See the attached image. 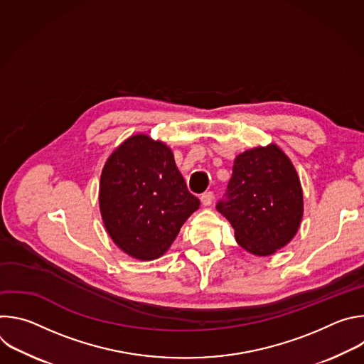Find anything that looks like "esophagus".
Wrapping results in <instances>:
<instances>
[{"mask_svg":"<svg viewBox=\"0 0 364 364\" xmlns=\"http://www.w3.org/2000/svg\"><path fill=\"white\" fill-rule=\"evenodd\" d=\"M213 198H215V196L212 191H205L200 196V201L203 205H210L213 203Z\"/></svg>","mask_w":364,"mask_h":364,"instance_id":"obj_1","label":"esophagus"}]
</instances>
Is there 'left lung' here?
<instances>
[{"instance_id":"8db88e82","label":"left lung","mask_w":364,"mask_h":364,"mask_svg":"<svg viewBox=\"0 0 364 364\" xmlns=\"http://www.w3.org/2000/svg\"><path fill=\"white\" fill-rule=\"evenodd\" d=\"M226 197L216 205L235 229L237 243L256 256H269L298 232L304 200L299 177L275 144L239 154Z\"/></svg>"}]
</instances>
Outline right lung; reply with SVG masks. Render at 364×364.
Instances as JSON below:
<instances>
[{"label":"right lung","instance_id":"add662e5","mask_svg":"<svg viewBox=\"0 0 364 364\" xmlns=\"http://www.w3.org/2000/svg\"><path fill=\"white\" fill-rule=\"evenodd\" d=\"M173 151L145 134L125 139L100 174L99 207L115 245L139 261L163 256L198 209Z\"/></svg>","mask_w":364,"mask_h":364}]
</instances>
